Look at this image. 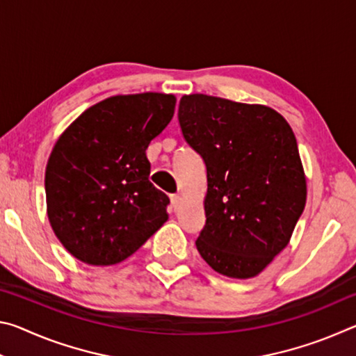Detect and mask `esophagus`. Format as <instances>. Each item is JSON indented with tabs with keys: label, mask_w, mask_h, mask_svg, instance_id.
Listing matches in <instances>:
<instances>
[{
	"label": "esophagus",
	"mask_w": 356,
	"mask_h": 356,
	"mask_svg": "<svg viewBox=\"0 0 356 356\" xmlns=\"http://www.w3.org/2000/svg\"><path fill=\"white\" fill-rule=\"evenodd\" d=\"M170 200H171V207L174 209V212H176V210H179V207H180V202H182V197H180L179 195H171Z\"/></svg>",
	"instance_id": "1"
}]
</instances>
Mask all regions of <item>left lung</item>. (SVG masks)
Listing matches in <instances>:
<instances>
[{
    "label": "left lung",
    "instance_id": "left-lung-1",
    "mask_svg": "<svg viewBox=\"0 0 356 356\" xmlns=\"http://www.w3.org/2000/svg\"><path fill=\"white\" fill-rule=\"evenodd\" d=\"M179 124L207 168L201 257L229 278L257 276L286 248L306 204L295 135L273 108L184 95Z\"/></svg>",
    "mask_w": 356,
    "mask_h": 356
}]
</instances>
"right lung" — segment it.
<instances>
[{
  "instance_id": "1",
  "label": "right lung",
  "mask_w": 356,
  "mask_h": 356,
  "mask_svg": "<svg viewBox=\"0 0 356 356\" xmlns=\"http://www.w3.org/2000/svg\"><path fill=\"white\" fill-rule=\"evenodd\" d=\"M172 94L114 95L81 113L53 147L45 170L47 215L78 261L114 265L168 220L163 191L149 182V143L171 122Z\"/></svg>"
}]
</instances>
